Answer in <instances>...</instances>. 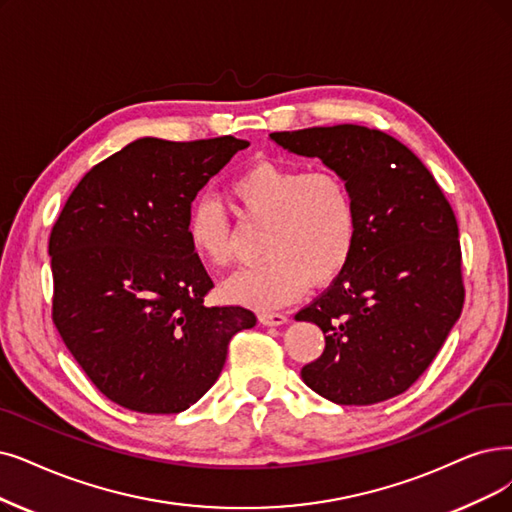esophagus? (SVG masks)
<instances>
[{
	"label": "esophagus",
	"mask_w": 512,
	"mask_h": 512,
	"mask_svg": "<svg viewBox=\"0 0 512 512\" xmlns=\"http://www.w3.org/2000/svg\"><path fill=\"white\" fill-rule=\"evenodd\" d=\"M258 321L262 325H283L285 321H288V317H285L283 313H260Z\"/></svg>",
	"instance_id": "34e87169"
}]
</instances>
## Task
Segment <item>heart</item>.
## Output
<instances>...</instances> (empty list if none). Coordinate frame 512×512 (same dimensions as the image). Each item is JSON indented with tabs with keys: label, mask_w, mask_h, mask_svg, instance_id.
<instances>
[{
	"label": "heart",
	"mask_w": 512,
	"mask_h": 512,
	"mask_svg": "<svg viewBox=\"0 0 512 512\" xmlns=\"http://www.w3.org/2000/svg\"><path fill=\"white\" fill-rule=\"evenodd\" d=\"M227 191L245 224H262L258 254L264 258L222 283L224 300L273 311L300 298L309 281L327 283L344 271L355 248L357 206L338 172L262 159L235 174ZM187 237L210 267L231 262V222L212 199L191 208Z\"/></svg>",
	"instance_id": "heart-1"
}]
</instances>
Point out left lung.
I'll return each mask as SVG.
<instances>
[{
    "instance_id": "obj_1",
    "label": "left lung",
    "mask_w": 512,
    "mask_h": 512,
    "mask_svg": "<svg viewBox=\"0 0 512 512\" xmlns=\"http://www.w3.org/2000/svg\"><path fill=\"white\" fill-rule=\"evenodd\" d=\"M271 138L338 172L357 206L344 271L296 313L325 336L300 376L340 405L393 399L426 372L462 313L456 214L424 163L386 132L340 124Z\"/></svg>"
}]
</instances>
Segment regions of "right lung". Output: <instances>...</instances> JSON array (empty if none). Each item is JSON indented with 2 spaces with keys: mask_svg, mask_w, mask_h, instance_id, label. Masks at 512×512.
I'll use <instances>...</instances> for the list:
<instances>
[{
  "mask_svg": "<svg viewBox=\"0 0 512 512\" xmlns=\"http://www.w3.org/2000/svg\"><path fill=\"white\" fill-rule=\"evenodd\" d=\"M248 147L235 136L138 138L79 180L54 222L52 321L113 403L178 414L218 380L243 306H208L214 283L193 252L197 193Z\"/></svg>",
  "mask_w": 512,
  "mask_h": 512,
  "instance_id": "1",
  "label": "right lung"
}]
</instances>
